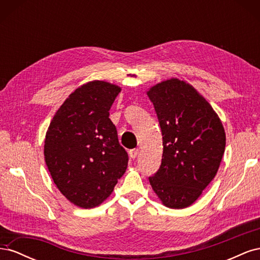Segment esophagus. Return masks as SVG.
Wrapping results in <instances>:
<instances>
[{
	"label": "esophagus",
	"mask_w": 260,
	"mask_h": 260,
	"mask_svg": "<svg viewBox=\"0 0 260 260\" xmlns=\"http://www.w3.org/2000/svg\"><path fill=\"white\" fill-rule=\"evenodd\" d=\"M129 155L132 159L137 158V156L139 155V149L138 148H133V149H130L129 151Z\"/></svg>",
	"instance_id": "obj_1"
}]
</instances>
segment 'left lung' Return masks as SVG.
Segmentation results:
<instances>
[{
    "label": "left lung",
    "mask_w": 260,
    "mask_h": 260,
    "mask_svg": "<svg viewBox=\"0 0 260 260\" xmlns=\"http://www.w3.org/2000/svg\"><path fill=\"white\" fill-rule=\"evenodd\" d=\"M147 95L164 146L161 165L149 183L165 206L188 207L217 174L225 147L223 125L208 102L177 78L152 86Z\"/></svg>",
    "instance_id": "1"
}]
</instances>
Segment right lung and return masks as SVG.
Listing matches in <instances>:
<instances>
[{
    "label": "right lung",
    "instance_id": "add662e5",
    "mask_svg": "<svg viewBox=\"0 0 260 260\" xmlns=\"http://www.w3.org/2000/svg\"><path fill=\"white\" fill-rule=\"evenodd\" d=\"M119 86L94 80L76 89L50 123L44 158L54 183L81 208L103 203L125 172L128 154L109 119Z\"/></svg>",
    "mask_w": 260,
    "mask_h": 260
}]
</instances>
